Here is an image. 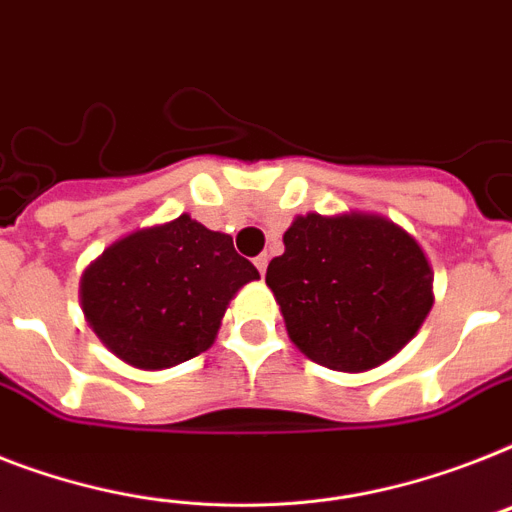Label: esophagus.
<instances>
[{
	"mask_svg": "<svg viewBox=\"0 0 512 512\" xmlns=\"http://www.w3.org/2000/svg\"><path fill=\"white\" fill-rule=\"evenodd\" d=\"M255 268L260 270V276H265V270H268V255L255 257Z\"/></svg>",
	"mask_w": 512,
	"mask_h": 512,
	"instance_id": "1",
	"label": "esophagus"
}]
</instances>
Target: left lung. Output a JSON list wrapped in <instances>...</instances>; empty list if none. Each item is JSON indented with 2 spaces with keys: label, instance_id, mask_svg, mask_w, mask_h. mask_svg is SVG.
Here are the masks:
<instances>
[{
  "label": "left lung",
  "instance_id": "1",
  "mask_svg": "<svg viewBox=\"0 0 512 512\" xmlns=\"http://www.w3.org/2000/svg\"><path fill=\"white\" fill-rule=\"evenodd\" d=\"M284 247L265 284L289 339L331 371L360 373L397 355L434 305L421 244L381 215H299Z\"/></svg>",
  "mask_w": 512,
  "mask_h": 512
}]
</instances>
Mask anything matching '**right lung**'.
I'll return each mask as SVG.
<instances>
[{
	"label": "right lung",
	"instance_id": "1",
	"mask_svg": "<svg viewBox=\"0 0 512 512\" xmlns=\"http://www.w3.org/2000/svg\"><path fill=\"white\" fill-rule=\"evenodd\" d=\"M255 278L231 236L178 215L107 247L83 273L81 307L112 355L160 371L205 352L228 302Z\"/></svg>",
	"mask_w": 512,
	"mask_h": 512
}]
</instances>
